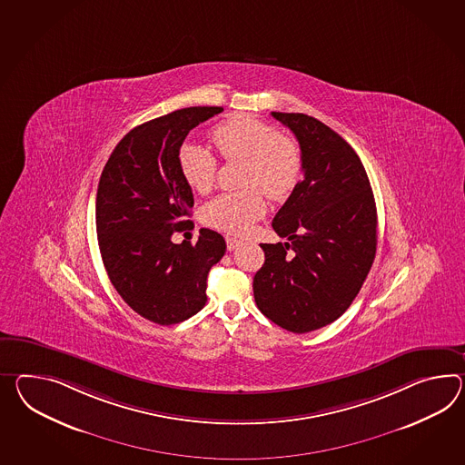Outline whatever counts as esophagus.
Returning <instances> with one entry per match:
<instances>
[{
    "label": "esophagus",
    "instance_id": "esophagus-1",
    "mask_svg": "<svg viewBox=\"0 0 465 465\" xmlns=\"http://www.w3.org/2000/svg\"><path fill=\"white\" fill-rule=\"evenodd\" d=\"M242 245V242L240 240H237V238L233 237H227V249L232 252V250L238 249Z\"/></svg>",
    "mask_w": 465,
    "mask_h": 465
}]
</instances>
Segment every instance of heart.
<instances>
[{
	"label": "heart",
	"mask_w": 465,
	"mask_h": 465,
	"mask_svg": "<svg viewBox=\"0 0 465 465\" xmlns=\"http://www.w3.org/2000/svg\"><path fill=\"white\" fill-rule=\"evenodd\" d=\"M222 158L245 159L242 186L247 190L223 193L204 204L202 218L210 227L243 235L265 213L262 189L271 200H283L301 178L302 156L294 139L279 134L273 125L252 115H235L212 133ZM184 182L193 192H210L216 182L218 161L206 149L186 143L178 153Z\"/></svg>",
	"instance_id": "heart-1"
}]
</instances>
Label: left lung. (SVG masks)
<instances>
[{
  "instance_id": "8db88e82",
  "label": "left lung",
  "mask_w": 465,
  "mask_h": 465,
  "mask_svg": "<svg viewBox=\"0 0 465 465\" xmlns=\"http://www.w3.org/2000/svg\"><path fill=\"white\" fill-rule=\"evenodd\" d=\"M299 141L304 178L272 227L285 243H262L253 277L262 314L291 332L324 328L351 306L376 253V204L354 149L311 115L272 113Z\"/></svg>"
}]
</instances>
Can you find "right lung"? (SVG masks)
Returning a JSON list of instances; mask_svg holds the SVG:
<instances>
[{
    "label": "right lung",
    "instance_id": "obj_1",
    "mask_svg": "<svg viewBox=\"0 0 465 465\" xmlns=\"http://www.w3.org/2000/svg\"><path fill=\"white\" fill-rule=\"evenodd\" d=\"M223 107H186L129 131L104 166L95 227L104 267L139 316L171 326L206 304V277L225 255V238L202 228L196 243H174L193 228V192L178 153L193 127Z\"/></svg>",
    "mask_w": 465,
    "mask_h": 465
}]
</instances>
